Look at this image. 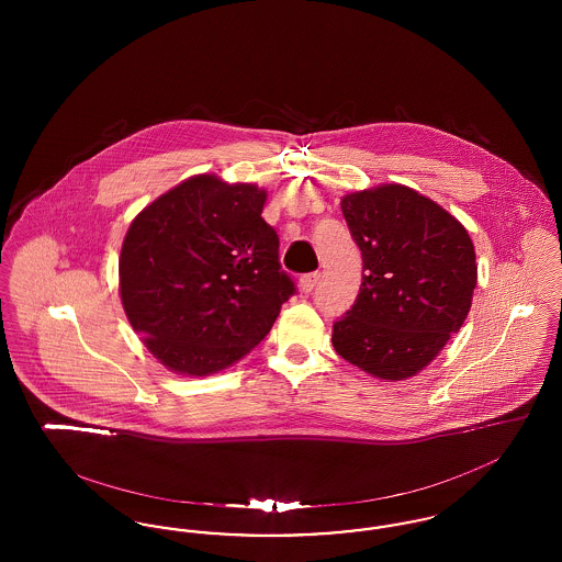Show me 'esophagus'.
<instances>
[{"label": "esophagus", "instance_id": "1", "mask_svg": "<svg viewBox=\"0 0 562 562\" xmlns=\"http://www.w3.org/2000/svg\"><path fill=\"white\" fill-rule=\"evenodd\" d=\"M318 280H321V273L318 271H312V273H305L301 280H299V289H301V293L310 294L314 289H316V284H318Z\"/></svg>", "mask_w": 562, "mask_h": 562}]
</instances>
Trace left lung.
<instances>
[{"label": "left lung", "instance_id": "left-lung-1", "mask_svg": "<svg viewBox=\"0 0 562 562\" xmlns=\"http://www.w3.org/2000/svg\"><path fill=\"white\" fill-rule=\"evenodd\" d=\"M362 284L333 324V348L379 379L424 371L461 328L479 280L468 229L415 189L387 183L341 200Z\"/></svg>", "mask_w": 562, "mask_h": 562}]
</instances>
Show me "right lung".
<instances>
[{"label":"right lung","mask_w":562,"mask_h":562,"mask_svg":"<svg viewBox=\"0 0 562 562\" xmlns=\"http://www.w3.org/2000/svg\"><path fill=\"white\" fill-rule=\"evenodd\" d=\"M268 191L195 175L134 216L120 255V294L133 324L175 373H218L259 346L294 294Z\"/></svg>","instance_id":"add662e5"}]
</instances>
